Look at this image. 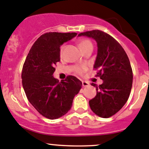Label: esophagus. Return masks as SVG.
I'll return each instance as SVG.
<instances>
[{"instance_id":"34e87169","label":"esophagus","mask_w":149,"mask_h":149,"mask_svg":"<svg viewBox=\"0 0 149 149\" xmlns=\"http://www.w3.org/2000/svg\"><path fill=\"white\" fill-rule=\"evenodd\" d=\"M82 86H83L84 87H85V86H89V83L86 81H82Z\"/></svg>"}]
</instances>
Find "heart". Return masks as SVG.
<instances>
[{
  "label": "heart",
  "mask_w": 149,
  "mask_h": 149,
  "mask_svg": "<svg viewBox=\"0 0 149 149\" xmlns=\"http://www.w3.org/2000/svg\"><path fill=\"white\" fill-rule=\"evenodd\" d=\"M79 47L81 48V49L83 52H85L86 49H90V48L92 49V47H93L92 42H91L89 39H86V38H82V39L79 40ZM64 49H65V46L62 45L60 48V57H63V53H64ZM86 68H87V67H86V65H77V66H75L73 70H74L75 73L82 76V75H84V73H85Z\"/></svg>",
  "instance_id": "b5f03b06"
}]
</instances>
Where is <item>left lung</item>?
<instances>
[{
  "label": "left lung",
  "mask_w": 149,
  "mask_h": 149,
  "mask_svg": "<svg viewBox=\"0 0 149 149\" xmlns=\"http://www.w3.org/2000/svg\"><path fill=\"white\" fill-rule=\"evenodd\" d=\"M79 36L94 38L97 44V55L94 65L96 76L103 82L96 86L97 95L89 101L91 109L102 118L116 114L129 98L132 85V70L129 58L119 42L99 30L84 32Z\"/></svg>",
  "instance_id": "left-lung-1"
}]
</instances>
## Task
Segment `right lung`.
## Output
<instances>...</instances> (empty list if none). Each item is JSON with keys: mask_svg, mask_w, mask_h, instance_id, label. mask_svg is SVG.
Returning a JSON list of instances; mask_svg holds the SVG:
<instances>
[{"mask_svg": "<svg viewBox=\"0 0 149 149\" xmlns=\"http://www.w3.org/2000/svg\"><path fill=\"white\" fill-rule=\"evenodd\" d=\"M76 35L56 32L41 35L32 46L23 65L22 82L27 100L47 119H58L67 113L81 88V81L75 76H68L60 82L53 77L54 66L60 61V46Z\"/></svg>", "mask_w": 149, "mask_h": 149, "instance_id": "obj_1", "label": "right lung"}]
</instances>
